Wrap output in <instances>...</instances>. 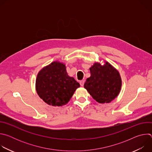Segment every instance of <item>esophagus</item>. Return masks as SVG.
I'll return each mask as SVG.
<instances>
[{
  "instance_id": "1",
  "label": "esophagus",
  "mask_w": 152,
  "mask_h": 152,
  "mask_svg": "<svg viewBox=\"0 0 152 152\" xmlns=\"http://www.w3.org/2000/svg\"><path fill=\"white\" fill-rule=\"evenodd\" d=\"M84 83H85V80H81V81L80 82V85L81 86H83V85H84Z\"/></svg>"
}]
</instances>
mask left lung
Instances as JSON below:
<instances>
[{"mask_svg":"<svg viewBox=\"0 0 152 152\" xmlns=\"http://www.w3.org/2000/svg\"><path fill=\"white\" fill-rule=\"evenodd\" d=\"M90 70L91 76L86 79L84 88L97 102H111L121 90V79L118 72L107 62L103 66L96 62Z\"/></svg>","mask_w":152,"mask_h":152,"instance_id":"1","label":"left lung"}]
</instances>
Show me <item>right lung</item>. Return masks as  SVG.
<instances>
[{
  "mask_svg": "<svg viewBox=\"0 0 152 152\" xmlns=\"http://www.w3.org/2000/svg\"><path fill=\"white\" fill-rule=\"evenodd\" d=\"M36 90L39 97L49 105L67 104L80 84L70 77L65 64L54 61L41 69L36 79Z\"/></svg>",
  "mask_w": 152,
  "mask_h": 152,
  "instance_id": "1",
  "label": "right lung"
}]
</instances>
